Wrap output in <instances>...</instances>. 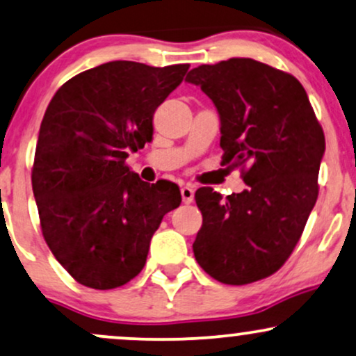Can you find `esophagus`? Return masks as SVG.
<instances>
[{"label":"esophagus","instance_id":"34e87169","mask_svg":"<svg viewBox=\"0 0 356 356\" xmlns=\"http://www.w3.org/2000/svg\"><path fill=\"white\" fill-rule=\"evenodd\" d=\"M194 187L192 186H184L181 189V195H182V200L184 204H191L192 200H194Z\"/></svg>","mask_w":356,"mask_h":356}]
</instances>
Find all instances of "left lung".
<instances>
[{
	"label": "left lung",
	"mask_w": 356,
	"mask_h": 356,
	"mask_svg": "<svg viewBox=\"0 0 356 356\" xmlns=\"http://www.w3.org/2000/svg\"><path fill=\"white\" fill-rule=\"evenodd\" d=\"M186 81L216 104L222 165L241 167L248 186L225 199L212 187L195 192V260L222 284L262 280L292 255L316 202L323 129L300 81L255 59L202 64Z\"/></svg>",
	"instance_id": "8db88e82"
}]
</instances>
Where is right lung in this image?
<instances>
[{
	"instance_id": "obj_1",
	"label": "right lung",
	"mask_w": 356,
	"mask_h": 356,
	"mask_svg": "<svg viewBox=\"0 0 356 356\" xmlns=\"http://www.w3.org/2000/svg\"><path fill=\"white\" fill-rule=\"evenodd\" d=\"M189 64L111 61L66 81L40 127L33 192L42 237L81 285L111 290L144 268L162 217L182 197L147 184L126 164L152 139V118Z\"/></svg>"
}]
</instances>
